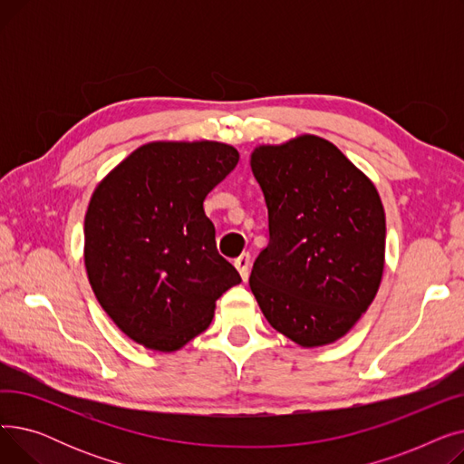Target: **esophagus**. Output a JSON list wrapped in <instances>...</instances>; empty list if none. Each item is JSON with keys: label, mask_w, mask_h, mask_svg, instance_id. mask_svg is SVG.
Listing matches in <instances>:
<instances>
[{"label": "esophagus", "mask_w": 464, "mask_h": 464, "mask_svg": "<svg viewBox=\"0 0 464 464\" xmlns=\"http://www.w3.org/2000/svg\"><path fill=\"white\" fill-rule=\"evenodd\" d=\"M250 263H252V257H250V254L248 252H242L237 259H235V266H237V271H238V275H240V278L242 280H248V276H250Z\"/></svg>", "instance_id": "obj_1"}]
</instances>
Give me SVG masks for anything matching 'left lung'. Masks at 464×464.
Returning <instances> with one entry per match:
<instances>
[{"mask_svg": "<svg viewBox=\"0 0 464 464\" xmlns=\"http://www.w3.org/2000/svg\"><path fill=\"white\" fill-rule=\"evenodd\" d=\"M269 208V246L252 294L278 333L303 348L343 338L374 301L385 263V212L372 180L322 137L252 152Z\"/></svg>", "mask_w": 464, "mask_h": 464, "instance_id": "1", "label": "left lung"}]
</instances>
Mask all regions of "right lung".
Wrapping results in <instances>:
<instances>
[{"label":"right lung","instance_id":"obj_1","mask_svg":"<svg viewBox=\"0 0 464 464\" xmlns=\"http://www.w3.org/2000/svg\"><path fill=\"white\" fill-rule=\"evenodd\" d=\"M238 152L216 140L142 144L97 184L84 218L90 285L116 327L137 344L177 352L240 284L218 254L203 201Z\"/></svg>","mask_w":464,"mask_h":464}]
</instances>
